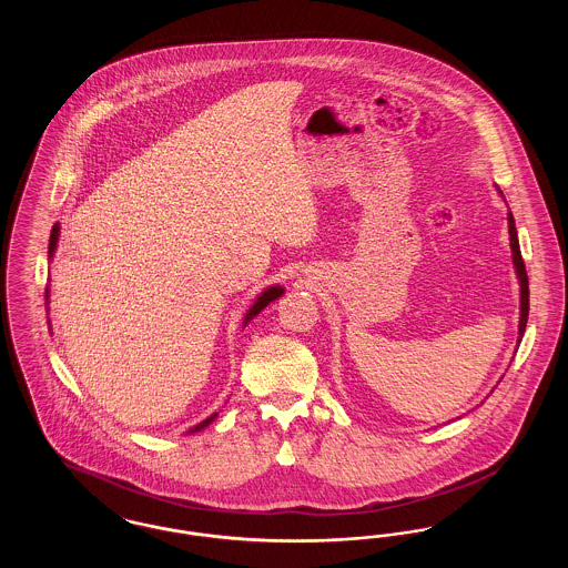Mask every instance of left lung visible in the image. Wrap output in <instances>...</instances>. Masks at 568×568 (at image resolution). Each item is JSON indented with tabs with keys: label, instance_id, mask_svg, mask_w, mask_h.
<instances>
[{
	"label": "left lung",
	"instance_id": "obj_1",
	"mask_svg": "<svg viewBox=\"0 0 568 568\" xmlns=\"http://www.w3.org/2000/svg\"><path fill=\"white\" fill-rule=\"evenodd\" d=\"M509 241H511V253H514V266L517 272V278H519V341L526 332V324H528V308H530V292H528V274H526V266H524V260H521V251H519V241H517V230H515V219L509 213ZM517 341V343H519Z\"/></svg>",
	"mask_w": 568,
	"mask_h": 568
}]
</instances>
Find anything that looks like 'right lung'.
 <instances>
[{"label":"right lung","mask_w":568,"mask_h":568,"mask_svg":"<svg viewBox=\"0 0 568 568\" xmlns=\"http://www.w3.org/2000/svg\"><path fill=\"white\" fill-rule=\"evenodd\" d=\"M57 241H59V223H54L53 230H51V241H49V257H53L54 248H57ZM283 294V287L281 285H272V287H268L266 292H262L260 294V297L255 300V304L248 308V313L244 315V322L243 325L248 324L257 313H262L268 304H271L272 300H276V297L281 296ZM47 300H49V290H47ZM215 415H211L209 419H204L202 424H197L195 428H191L190 433H200V430H204L213 419H215Z\"/></svg>","instance_id":"add662e5"}]
</instances>
